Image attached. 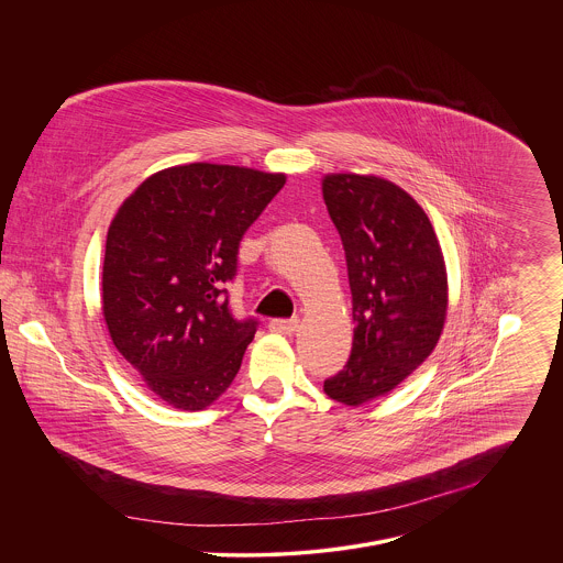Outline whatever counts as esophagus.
Returning a JSON list of instances; mask_svg holds the SVG:
<instances>
[{"label":"esophagus","instance_id":"esophagus-1","mask_svg":"<svg viewBox=\"0 0 563 563\" xmlns=\"http://www.w3.org/2000/svg\"><path fill=\"white\" fill-rule=\"evenodd\" d=\"M297 327H299L297 318H273L268 322V329L277 331V333H292V331H297Z\"/></svg>","mask_w":563,"mask_h":563}]
</instances>
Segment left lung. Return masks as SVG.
Segmentation results:
<instances>
[{
  "label": "left lung",
  "instance_id": "8db88e82",
  "mask_svg": "<svg viewBox=\"0 0 563 563\" xmlns=\"http://www.w3.org/2000/svg\"><path fill=\"white\" fill-rule=\"evenodd\" d=\"M322 196L346 254L355 338L324 394L349 407L400 385L434 351L448 273L434 228L407 191L376 176L335 174Z\"/></svg>",
  "mask_w": 563,
  "mask_h": 563
}]
</instances>
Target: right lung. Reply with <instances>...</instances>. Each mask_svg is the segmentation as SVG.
<instances>
[{
	"mask_svg": "<svg viewBox=\"0 0 563 563\" xmlns=\"http://www.w3.org/2000/svg\"><path fill=\"white\" fill-rule=\"evenodd\" d=\"M284 174L191 163L144 180L113 217L102 316L115 349L167 405L202 410L234 380L260 320L236 318L225 284Z\"/></svg>",
	"mask_w": 563,
	"mask_h": 563,
	"instance_id": "obj_1",
	"label": "right lung"
}]
</instances>
